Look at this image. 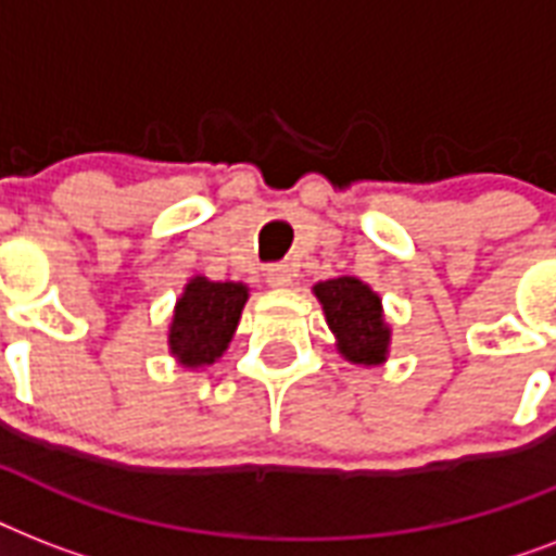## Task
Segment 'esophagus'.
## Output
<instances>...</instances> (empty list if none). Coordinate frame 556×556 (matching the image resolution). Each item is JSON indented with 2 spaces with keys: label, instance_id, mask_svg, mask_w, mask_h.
Here are the masks:
<instances>
[{
  "label": "esophagus",
  "instance_id": "esophagus-1",
  "mask_svg": "<svg viewBox=\"0 0 556 556\" xmlns=\"http://www.w3.org/2000/svg\"><path fill=\"white\" fill-rule=\"evenodd\" d=\"M294 265H288V262H277V265H268L265 268V279H268V286L274 288H288L294 282Z\"/></svg>",
  "mask_w": 556,
  "mask_h": 556
}]
</instances>
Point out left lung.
Returning <instances> with one entry per match:
<instances>
[{
	"label": "left lung",
	"mask_w": 556,
	"mask_h": 556,
	"mask_svg": "<svg viewBox=\"0 0 556 556\" xmlns=\"http://www.w3.org/2000/svg\"><path fill=\"white\" fill-rule=\"evenodd\" d=\"M326 323L338 338L340 355L352 364H380L387 357L389 329L383 326L380 296L355 277L326 279L314 286Z\"/></svg>",
	"instance_id": "1"
}]
</instances>
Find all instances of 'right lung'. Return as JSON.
<instances>
[{
    "label": "right lung",
    "instance_id": "right-lung-1",
    "mask_svg": "<svg viewBox=\"0 0 556 556\" xmlns=\"http://www.w3.org/2000/svg\"><path fill=\"white\" fill-rule=\"evenodd\" d=\"M248 288L242 282H210L195 277L187 282L169 326V349L185 366H210L233 338L242 317Z\"/></svg>",
    "mask_w": 556,
    "mask_h": 556
}]
</instances>
